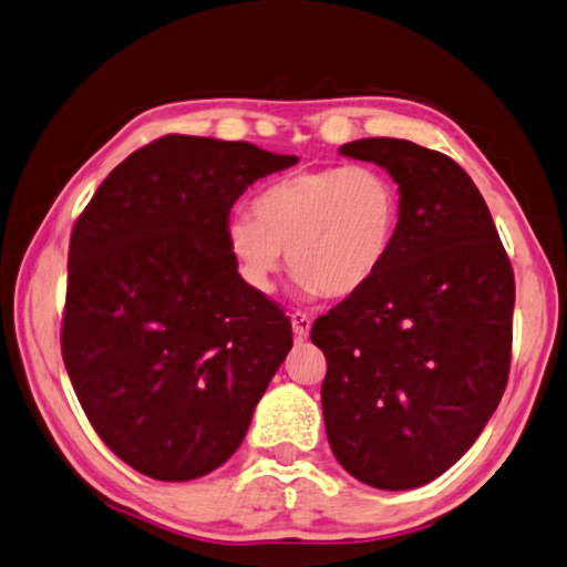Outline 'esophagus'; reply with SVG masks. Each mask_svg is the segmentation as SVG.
Segmentation results:
<instances>
[{
    "label": "esophagus",
    "instance_id": "esophagus-1",
    "mask_svg": "<svg viewBox=\"0 0 567 567\" xmlns=\"http://www.w3.org/2000/svg\"><path fill=\"white\" fill-rule=\"evenodd\" d=\"M311 326H313V320L308 318L306 313H301V311L291 313V328H293V336L298 340H306L308 338V333H311Z\"/></svg>",
    "mask_w": 567,
    "mask_h": 567
}]
</instances>
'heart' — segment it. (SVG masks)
Instances as JSON below:
<instances>
[{
	"label": "heart",
	"mask_w": 567,
	"mask_h": 567,
	"mask_svg": "<svg viewBox=\"0 0 567 567\" xmlns=\"http://www.w3.org/2000/svg\"><path fill=\"white\" fill-rule=\"evenodd\" d=\"M251 209L229 217L227 247L256 293L274 291L284 254L306 296L360 293L390 261L402 224L398 183L372 165L279 177Z\"/></svg>",
	"instance_id": "b5f03b06"
}]
</instances>
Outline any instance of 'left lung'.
<instances>
[{
	"label": "left lung",
	"instance_id": "8db88e82",
	"mask_svg": "<svg viewBox=\"0 0 567 567\" xmlns=\"http://www.w3.org/2000/svg\"><path fill=\"white\" fill-rule=\"evenodd\" d=\"M340 155L388 169L402 224L378 279L313 323L328 360V442L358 482L416 488L456 464L498 408L514 269L482 192L452 157L398 137H362Z\"/></svg>",
	"mask_w": 567,
	"mask_h": 567
}]
</instances>
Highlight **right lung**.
<instances>
[{"label": "right lung", "instance_id": "1", "mask_svg": "<svg viewBox=\"0 0 567 567\" xmlns=\"http://www.w3.org/2000/svg\"><path fill=\"white\" fill-rule=\"evenodd\" d=\"M296 163L167 135L127 155L76 219L63 365L93 430L135 472L192 482L247 436L293 336L239 276L227 221L244 189Z\"/></svg>", "mask_w": 567, "mask_h": 567}]
</instances>
